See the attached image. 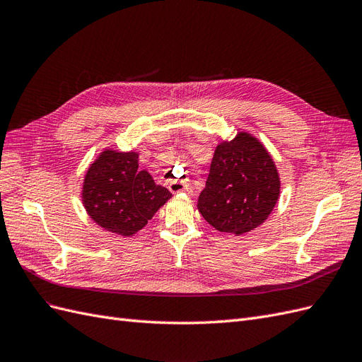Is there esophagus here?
<instances>
[{
	"instance_id": "1",
	"label": "esophagus",
	"mask_w": 362,
	"mask_h": 362,
	"mask_svg": "<svg viewBox=\"0 0 362 362\" xmlns=\"http://www.w3.org/2000/svg\"><path fill=\"white\" fill-rule=\"evenodd\" d=\"M168 189L173 194H177V192H182V191L187 189V185L180 182V180H171V182H168Z\"/></svg>"
}]
</instances>
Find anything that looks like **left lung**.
<instances>
[{
    "mask_svg": "<svg viewBox=\"0 0 362 362\" xmlns=\"http://www.w3.org/2000/svg\"><path fill=\"white\" fill-rule=\"evenodd\" d=\"M281 194L273 158L259 139L240 132L215 148L197 208L220 232L243 235L261 226Z\"/></svg>",
    "mask_w": 362,
    "mask_h": 362,
    "instance_id": "1",
    "label": "left lung"
}]
</instances>
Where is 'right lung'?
I'll return each instance as SVG.
<instances>
[{
    "label": "right lung",
    "instance_id": "right-lung-1",
    "mask_svg": "<svg viewBox=\"0 0 362 362\" xmlns=\"http://www.w3.org/2000/svg\"><path fill=\"white\" fill-rule=\"evenodd\" d=\"M136 151L106 148L90 163L81 200L89 216L103 229L121 236L139 232L173 194L139 170Z\"/></svg>",
    "mask_w": 362,
    "mask_h": 362
}]
</instances>
